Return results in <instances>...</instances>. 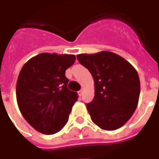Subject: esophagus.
Instances as JSON below:
<instances>
[{"mask_svg":"<svg viewBox=\"0 0 159 159\" xmlns=\"http://www.w3.org/2000/svg\"><path fill=\"white\" fill-rule=\"evenodd\" d=\"M83 89H81L78 91V95H79V96H82V95H83Z\"/></svg>","mask_w":159,"mask_h":159,"instance_id":"esophagus-1","label":"esophagus"}]
</instances>
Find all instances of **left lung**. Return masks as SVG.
<instances>
[{
  "instance_id": "left-lung-1",
  "label": "left lung",
  "mask_w": 159,
  "mask_h": 159,
  "mask_svg": "<svg viewBox=\"0 0 159 159\" xmlns=\"http://www.w3.org/2000/svg\"><path fill=\"white\" fill-rule=\"evenodd\" d=\"M91 73L94 98L87 104L93 123L105 130L119 129L136 109L140 83L136 70L123 57L109 51L76 55Z\"/></svg>"
}]
</instances>
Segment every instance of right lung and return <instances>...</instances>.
I'll list each match as a JSON object with an SVG mask.
<instances>
[{
  "mask_svg": "<svg viewBox=\"0 0 159 159\" xmlns=\"http://www.w3.org/2000/svg\"><path fill=\"white\" fill-rule=\"evenodd\" d=\"M76 60L74 54L42 52L23 66L16 84L19 111L38 132L53 134L69 119L76 92L67 89L66 70Z\"/></svg>",
  "mask_w": 159,
  "mask_h": 159,
  "instance_id": "obj_1",
  "label": "right lung"
}]
</instances>
